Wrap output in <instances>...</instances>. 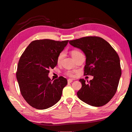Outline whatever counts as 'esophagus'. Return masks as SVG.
I'll return each instance as SVG.
<instances>
[{"label":"esophagus","instance_id":"obj_1","mask_svg":"<svg viewBox=\"0 0 132 132\" xmlns=\"http://www.w3.org/2000/svg\"><path fill=\"white\" fill-rule=\"evenodd\" d=\"M72 79H69L68 80V83H71L72 82Z\"/></svg>","mask_w":132,"mask_h":132}]
</instances>
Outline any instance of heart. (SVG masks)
<instances>
[{
	"label": "heart",
	"instance_id": "obj_1",
	"mask_svg": "<svg viewBox=\"0 0 132 132\" xmlns=\"http://www.w3.org/2000/svg\"><path fill=\"white\" fill-rule=\"evenodd\" d=\"M79 53H80V52L79 51H78V50H72V51L71 52V55L72 56V57L73 58V57H75V55H77V54H79ZM62 57H63V53H60V54H59L58 57V58H57V61H58V62L61 60V59H62ZM67 74H68V75H69V76H71V77L73 76V74H72V72H70V71L68 72V73H67Z\"/></svg>",
	"mask_w": 132,
	"mask_h": 132
}]
</instances>
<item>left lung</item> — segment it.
<instances>
[{
  "label": "left lung",
  "mask_w": 132,
  "mask_h": 132,
  "mask_svg": "<svg viewBox=\"0 0 132 132\" xmlns=\"http://www.w3.org/2000/svg\"><path fill=\"white\" fill-rule=\"evenodd\" d=\"M69 43L85 53V75L94 77L87 83L79 79L82 86L77 92L78 97L91 106L104 105L116 94L121 75L118 54L107 41L99 37H82Z\"/></svg>",
  "instance_id": "left-lung-1"
}]
</instances>
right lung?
<instances>
[{"instance_id": "1", "label": "right lung", "mask_w": 132, "mask_h": 132, "mask_svg": "<svg viewBox=\"0 0 132 132\" xmlns=\"http://www.w3.org/2000/svg\"><path fill=\"white\" fill-rule=\"evenodd\" d=\"M69 40L48 39L30 43L20 58L16 78L24 99L32 107L45 109L55 104L68 80L60 77L54 81L48 77L49 69L57 64L59 54Z\"/></svg>"}]
</instances>
